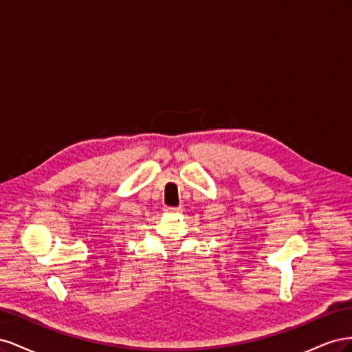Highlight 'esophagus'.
<instances>
[{"label":"esophagus","mask_w":352,"mask_h":352,"mask_svg":"<svg viewBox=\"0 0 352 352\" xmlns=\"http://www.w3.org/2000/svg\"><path fill=\"white\" fill-rule=\"evenodd\" d=\"M164 211H167V212H180V211H182V207H166Z\"/></svg>","instance_id":"34e87169"}]
</instances>
